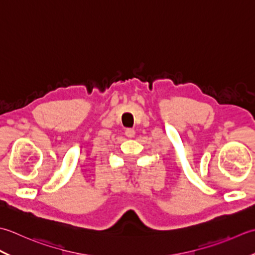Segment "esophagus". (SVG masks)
Instances as JSON below:
<instances>
[{
	"label": "esophagus",
	"mask_w": 255,
	"mask_h": 255,
	"mask_svg": "<svg viewBox=\"0 0 255 255\" xmlns=\"http://www.w3.org/2000/svg\"><path fill=\"white\" fill-rule=\"evenodd\" d=\"M134 135H135V131L133 128H126V136H128V137H134Z\"/></svg>",
	"instance_id": "obj_1"
}]
</instances>
